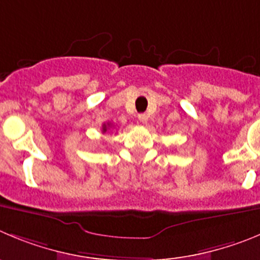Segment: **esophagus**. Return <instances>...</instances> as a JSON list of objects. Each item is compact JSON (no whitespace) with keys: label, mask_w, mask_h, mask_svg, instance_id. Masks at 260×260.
I'll return each mask as SVG.
<instances>
[{"label":"esophagus","mask_w":260,"mask_h":260,"mask_svg":"<svg viewBox=\"0 0 260 260\" xmlns=\"http://www.w3.org/2000/svg\"><path fill=\"white\" fill-rule=\"evenodd\" d=\"M138 120L141 123H147V120H149V115L147 114H138Z\"/></svg>","instance_id":"obj_1"}]
</instances>
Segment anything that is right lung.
<instances>
[{"mask_svg":"<svg viewBox=\"0 0 260 260\" xmlns=\"http://www.w3.org/2000/svg\"><path fill=\"white\" fill-rule=\"evenodd\" d=\"M109 127H110V125H109V123H108V124H104V125H103V132L105 133L106 131H108V128H109Z\"/></svg>","mask_w":260,"mask_h":260,"instance_id":"add662e5","label":"right lung"}]
</instances>
